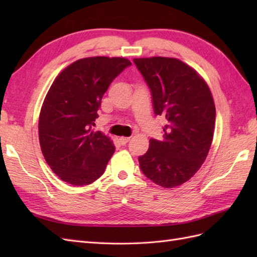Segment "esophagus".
Listing matches in <instances>:
<instances>
[{"mask_svg":"<svg viewBox=\"0 0 257 257\" xmlns=\"http://www.w3.org/2000/svg\"><path fill=\"white\" fill-rule=\"evenodd\" d=\"M129 140H130L129 137H120L119 138V141H120V144H121V145H125Z\"/></svg>","mask_w":257,"mask_h":257,"instance_id":"obj_1","label":"esophagus"}]
</instances>
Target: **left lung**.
<instances>
[{"label": "left lung", "mask_w": 257, "mask_h": 257, "mask_svg": "<svg viewBox=\"0 0 257 257\" xmlns=\"http://www.w3.org/2000/svg\"><path fill=\"white\" fill-rule=\"evenodd\" d=\"M152 95L156 116L166 117L163 140L150 139L141 171L163 188L187 182L209 154L215 106L204 79L177 58H134Z\"/></svg>", "instance_id": "1"}]
</instances>
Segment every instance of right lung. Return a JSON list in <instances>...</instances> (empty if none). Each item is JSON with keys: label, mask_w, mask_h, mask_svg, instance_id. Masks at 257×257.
<instances>
[{"label": "right lung", "mask_w": 257, "mask_h": 257, "mask_svg": "<svg viewBox=\"0 0 257 257\" xmlns=\"http://www.w3.org/2000/svg\"><path fill=\"white\" fill-rule=\"evenodd\" d=\"M130 65L123 57L81 58L54 80L41 109L38 137L47 165L63 181L87 185L105 172L114 146L91 128L103 94Z\"/></svg>", "instance_id": "add662e5"}]
</instances>
